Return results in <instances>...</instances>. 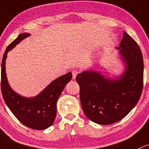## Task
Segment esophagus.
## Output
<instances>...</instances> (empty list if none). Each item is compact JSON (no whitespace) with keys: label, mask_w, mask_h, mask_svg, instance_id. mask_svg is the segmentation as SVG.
Returning <instances> with one entry per match:
<instances>
[{"label":"esophagus","mask_w":149,"mask_h":149,"mask_svg":"<svg viewBox=\"0 0 149 149\" xmlns=\"http://www.w3.org/2000/svg\"><path fill=\"white\" fill-rule=\"evenodd\" d=\"M78 71L77 69H73L72 70V76H73V78H76V76L78 75Z\"/></svg>","instance_id":"obj_1"}]
</instances>
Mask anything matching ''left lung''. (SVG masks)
I'll use <instances>...</instances> for the list:
<instances>
[{"instance_id": "left-lung-1", "label": "left lung", "mask_w": 149, "mask_h": 149, "mask_svg": "<svg viewBox=\"0 0 149 149\" xmlns=\"http://www.w3.org/2000/svg\"><path fill=\"white\" fill-rule=\"evenodd\" d=\"M117 49L126 65L120 78H107L95 71H85L76 78L83 112L99 125L122 120L139 102L143 90V60L140 47L124 31Z\"/></svg>"}]
</instances>
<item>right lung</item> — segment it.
Here are the masks:
<instances>
[{"instance_id": "right-lung-1", "label": "right lung", "mask_w": 149, "mask_h": 149, "mask_svg": "<svg viewBox=\"0 0 149 149\" xmlns=\"http://www.w3.org/2000/svg\"><path fill=\"white\" fill-rule=\"evenodd\" d=\"M29 33L20 34L8 46L3 54L1 65V92L8 108L22 125L29 128L42 130L48 128L54 122L56 115V102L66 85L72 78L71 72L60 76L34 97H22L10 87L6 73V59L8 52Z\"/></svg>"}]
</instances>
